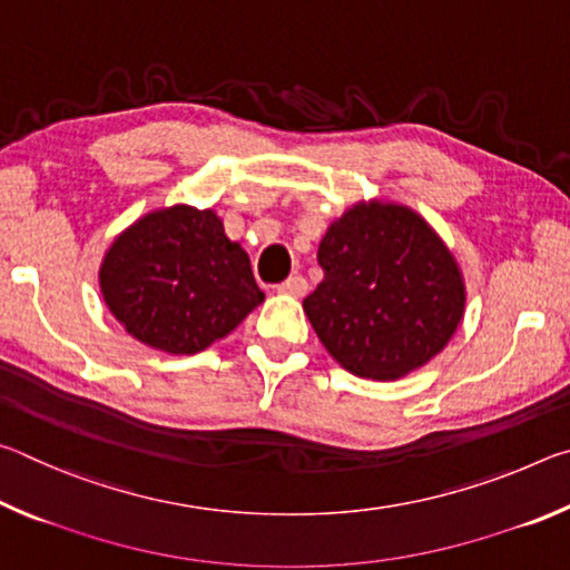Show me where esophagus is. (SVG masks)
<instances>
[{
  "label": "esophagus",
  "instance_id": "obj_1",
  "mask_svg": "<svg viewBox=\"0 0 570 570\" xmlns=\"http://www.w3.org/2000/svg\"><path fill=\"white\" fill-rule=\"evenodd\" d=\"M306 288H308L306 278H304L302 274H294V276H288L282 286H278V292L286 294V296H296V298H302V296L306 294Z\"/></svg>",
  "mask_w": 570,
  "mask_h": 570
}]
</instances>
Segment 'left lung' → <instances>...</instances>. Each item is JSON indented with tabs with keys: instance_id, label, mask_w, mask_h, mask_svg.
Returning <instances> with one entry per match:
<instances>
[{
	"instance_id": "obj_1",
	"label": "left lung",
	"mask_w": 570,
	"mask_h": 570,
	"mask_svg": "<svg viewBox=\"0 0 570 570\" xmlns=\"http://www.w3.org/2000/svg\"><path fill=\"white\" fill-rule=\"evenodd\" d=\"M324 282L304 298L324 350L346 372L394 382L445 350L465 316V276L417 210L356 200L320 244Z\"/></svg>"
}]
</instances>
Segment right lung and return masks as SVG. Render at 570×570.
Returning <instances> with one entry per match:
<instances>
[{
	"instance_id": "1",
	"label": "right lung",
	"mask_w": 570,
	"mask_h": 570,
	"mask_svg": "<svg viewBox=\"0 0 570 570\" xmlns=\"http://www.w3.org/2000/svg\"><path fill=\"white\" fill-rule=\"evenodd\" d=\"M100 294L150 350L198 354L264 304L248 254L214 208L176 204L120 230L100 264Z\"/></svg>"
}]
</instances>
